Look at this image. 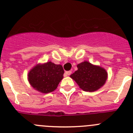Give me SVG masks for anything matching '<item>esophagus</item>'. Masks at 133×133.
Returning a JSON list of instances; mask_svg holds the SVG:
<instances>
[{"label": "esophagus", "mask_w": 133, "mask_h": 133, "mask_svg": "<svg viewBox=\"0 0 133 133\" xmlns=\"http://www.w3.org/2000/svg\"><path fill=\"white\" fill-rule=\"evenodd\" d=\"M65 74V75H66V76H70V75L72 74V72H71V71H66Z\"/></svg>", "instance_id": "obj_1"}]
</instances>
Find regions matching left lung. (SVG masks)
<instances>
[{
    "mask_svg": "<svg viewBox=\"0 0 133 133\" xmlns=\"http://www.w3.org/2000/svg\"><path fill=\"white\" fill-rule=\"evenodd\" d=\"M77 70L70 77L83 90L94 92L102 87L107 79V72L102 67L84 61L77 65Z\"/></svg>",
    "mask_w": 133,
    "mask_h": 133,
    "instance_id": "obj_1",
    "label": "left lung"
}]
</instances>
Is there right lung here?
<instances>
[{
    "instance_id": "add662e5",
    "label": "right lung",
    "mask_w": 133,
    "mask_h": 133,
    "mask_svg": "<svg viewBox=\"0 0 133 133\" xmlns=\"http://www.w3.org/2000/svg\"><path fill=\"white\" fill-rule=\"evenodd\" d=\"M62 65L51 61L35 66L28 73L29 83L34 89L42 93H49L57 89L63 78Z\"/></svg>"
}]
</instances>
